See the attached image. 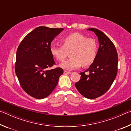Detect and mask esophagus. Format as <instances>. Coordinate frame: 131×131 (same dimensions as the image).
<instances>
[{
	"label": "esophagus",
	"mask_w": 131,
	"mask_h": 131,
	"mask_svg": "<svg viewBox=\"0 0 131 131\" xmlns=\"http://www.w3.org/2000/svg\"><path fill=\"white\" fill-rule=\"evenodd\" d=\"M63 73H64V74H71V72H67V71L64 70V71H63Z\"/></svg>",
	"instance_id": "34e87169"
}]
</instances>
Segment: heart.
Segmentation results:
<instances>
[{"instance_id":"1","label":"heart","mask_w":131,"mask_h":131,"mask_svg":"<svg viewBox=\"0 0 131 131\" xmlns=\"http://www.w3.org/2000/svg\"><path fill=\"white\" fill-rule=\"evenodd\" d=\"M62 46L51 44L50 50L58 61L62 62L70 53L69 59L61 63L59 67L66 70L79 68L94 63L97 52V46L94 39L86 37L80 33H73L61 40Z\"/></svg>"}]
</instances>
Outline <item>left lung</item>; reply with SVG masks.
Listing matches in <instances>:
<instances>
[{
    "mask_svg": "<svg viewBox=\"0 0 131 131\" xmlns=\"http://www.w3.org/2000/svg\"><path fill=\"white\" fill-rule=\"evenodd\" d=\"M98 37L99 47L94 63L84 72L80 73V80L75 83L78 91L84 97L93 99L107 91L117 73L118 55L111 40L102 31L90 28ZM88 71L89 75L85 72Z\"/></svg>",
    "mask_w": 131,
    "mask_h": 131,
    "instance_id": "left-lung-1",
    "label": "left lung"
}]
</instances>
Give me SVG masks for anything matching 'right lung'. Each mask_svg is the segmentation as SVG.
<instances>
[{
  "mask_svg": "<svg viewBox=\"0 0 131 131\" xmlns=\"http://www.w3.org/2000/svg\"><path fill=\"white\" fill-rule=\"evenodd\" d=\"M63 28L39 26L26 35L17 50L15 71L23 89L30 96L41 99L55 89L63 70L50 69L55 62L50 47Z\"/></svg>",
  "mask_w": 131,
  "mask_h": 131,
  "instance_id": "add662e5",
  "label": "right lung"
}]
</instances>
